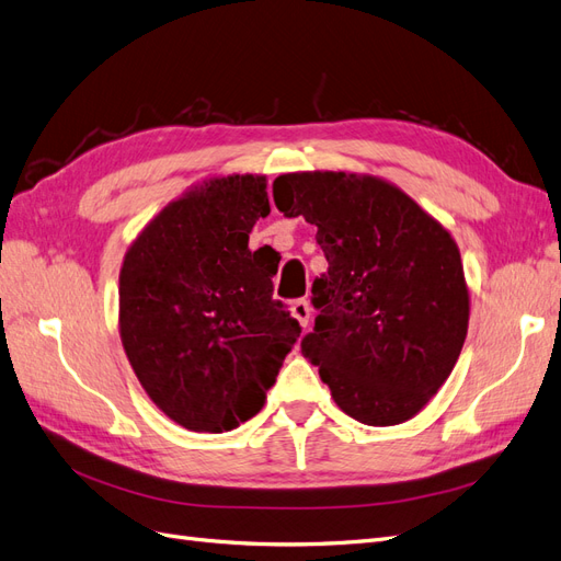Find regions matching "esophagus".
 <instances>
[{
	"mask_svg": "<svg viewBox=\"0 0 561 561\" xmlns=\"http://www.w3.org/2000/svg\"><path fill=\"white\" fill-rule=\"evenodd\" d=\"M290 311L299 320L301 328L309 325V320H311V304H309V299H295L290 304Z\"/></svg>",
	"mask_w": 561,
	"mask_h": 561,
	"instance_id": "esophagus-1",
	"label": "esophagus"
}]
</instances>
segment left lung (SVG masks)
<instances>
[{"instance_id": "left-lung-1", "label": "left lung", "mask_w": 561, "mask_h": 561, "mask_svg": "<svg viewBox=\"0 0 561 561\" xmlns=\"http://www.w3.org/2000/svg\"><path fill=\"white\" fill-rule=\"evenodd\" d=\"M276 208L318 227L328 274L301 353L339 410L396 426L447 381L468 332V287L449 231L398 186L369 175L287 173Z\"/></svg>"}]
</instances>
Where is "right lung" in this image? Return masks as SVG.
I'll return each instance as SVG.
<instances>
[{
	"mask_svg": "<svg viewBox=\"0 0 561 561\" xmlns=\"http://www.w3.org/2000/svg\"><path fill=\"white\" fill-rule=\"evenodd\" d=\"M268 210L266 178H215L163 208L126 252V355L147 396L190 431L225 433L257 414L301 332L274 299L278 264L248 248Z\"/></svg>",
	"mask_w": 561,
	"mask_h": 561,
	"instance_id": "right-lung-1",
	"label": "right lung"
}]
</instances>
